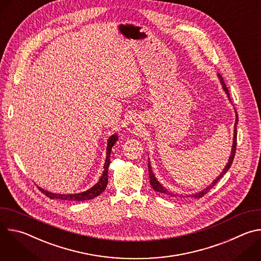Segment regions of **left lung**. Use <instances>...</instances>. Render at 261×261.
I'll use <instances>...</instances> for the list:
<instances>
[{
	"label": "left lung",
	"instance_id": "obj_1",
	"mask_svg": "<svg viewBox=\"0 0 261 261\" xmlns=\"http://www.w3.org/2000/svg\"><path fill=\"white\" fill-rule=\"evenodd\" d=\"M218 76H219V79H220V82H221V84H222V87H223V89H224V91L226 92V94H227V96H228V98L230 99V94H229V91H228V89H227V87H226V85H225V83H224V81H223V79H222V76L220 75V74H218ZM239 118H238V115H237V120H236V124H234V135H233V144H232V148H231V155H230V158H229V161H228V163H227V165L225 166V168L223 169V171L221 172V174L208 186V187H206L204 190H202L201 192H198V193H195V194H192V195H190V196H192V197H194V198H200V197H202L203 195H205L218 182V180L224 175L227 171H228V169L230 168V166H231V164H232V162H233V159H234V155H236V150H237V124H238V120ZM147 167H148V175H150V182H151V185H152V187H153V189L155 190V191H157V192H160V193H165V194H169V195H171V196H176L175 194H170L169 192H167V190L163 187V186L156 179V177L154 176V173H153V171H152V167H151V164H150V161H148V165H147ZM182 196V195H181ZM187 197H189V196H187Z\"/></svg>",
	"mask_w": 261,
	"mask_h": 261
}]
</instances>
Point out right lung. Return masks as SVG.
<instances>
[{
  "label": "right lung",
  "instance_id": "1",
  "mask_svg": "<svg viewBox=\"0 0 261 261\" xmlns=\"http://www.w3.org/2000/svg\"><path fill=\"white\" fill-rule=\"evenodd\" d=\"M118 140V135H113L110 136L108 139V143H107V153H106V160H105V164H104V170L102 173V176L100 177L99 181L92 187L91 189L87 190L86 192H82V193H77V194H55L48 191H45L43 189H41L40 187H38V189L47 197L51 198V199H61V200H68V201H85V200H91L97 196H99L105 189L106 186L108 182V166L110 163V152H111V147L114 146V144L117 142Z\"/></svg>",
  "mask_w": 261,
  "mask_h": 261
}]
</instances>
